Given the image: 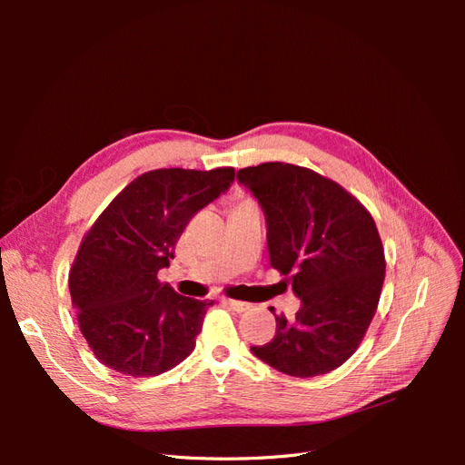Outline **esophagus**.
<instances>
[{"label": "esophagus", "mask_w": 465, "mask_h": 465, "mask_svg": "<svg viewBox=\"0 0 465 465\" xmlns=\"http://www.w3.org/2000/svg\"><path fill=\"white\" fill-rule=\"evenodd\" d=\"M224 304H229L232 311H236V312H246V311H250V302H244V301H232V299H227L224 301Z\"/></svg>", "instance_id": "esophagus-1"}]
</instances>
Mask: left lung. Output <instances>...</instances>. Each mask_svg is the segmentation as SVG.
Returning <instances> with one entry per match:
<instances>
[{
    "mask_svg": "<svg viewBox=\"0 0 465 465\" xmlns=\"http://www.w3.org/2000/svg\"><path fill=\"white\" fill-rule=\"evenodd\" d=\"M236 180L263 211L272 267L289 277L301 299L294 318L275 316L273 340L252 353L297 378L341 367L367 333L384 283L374 219L311 168L263 163L238 171Z\"/></svg>",
    "mask_w": 465,
    "mask_h": 465,
    "instance_id": "8db88e82",
    "label": "left lung"
}]
</instances>
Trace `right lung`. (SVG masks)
Listing matches in <instances>:
<instances>
[{
	"label": "right lung",
	"instance_id": "right-lung-1",
	"mask_svg": "<svg viewBox=\"0 0 465 465\" xmlns=\"http://www.w3.org/2000/svg\"><path fill=\"white\" fill-rule=\"evenodd\" d=\"M234 168H159L137 176L94 221L69 273L77 320L94 357L128 376L174 369L195 347L213 301L182 297L157 273L190 219L227 192Z\"/></svg>",
	"mask_w": 465,
	"mask_h": 465
}]
</instances>
